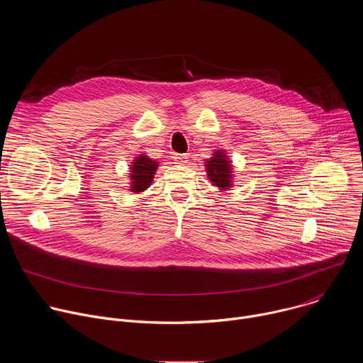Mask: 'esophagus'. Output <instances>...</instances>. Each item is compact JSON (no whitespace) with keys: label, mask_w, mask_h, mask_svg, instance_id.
<instances>
[{"label":"esophagus","mask_w":363,"mask_h":363,"mask_svg":"<svg viewBox=\"0 0 363 363\" xmlns=\"http://www.w3.org/2000/svg\"><path fill=\"white\" fill-rule=\"evenodd\" d=\"M174 160L178 162V164H186L188 162V155H185V153H177L175 157H174Z\"/></svg>","instance_id":"esophagus-1"}]
</instances>
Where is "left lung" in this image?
<instances>
[{
	"instance_id": "left-lung-1",
	"label": "left lung",
	"mask_w": 363,
	"mask_h": 363,
	"mask_svg": "<svg viewBox=\"0 0 363 363\" xmlns=\"http://www.w3.org/2000/svg\"><path fill=\"white\" fill-rule=\"evenodd\" d=\"M205 171L214 186L227 191L233 186V165L224 149L216 150L210 160L205 161Z\"/></svg>"
}]
</instances>
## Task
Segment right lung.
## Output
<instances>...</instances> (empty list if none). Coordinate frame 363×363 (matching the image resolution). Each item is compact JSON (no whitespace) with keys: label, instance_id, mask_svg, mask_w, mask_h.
<instances>
[{"label":"right lung","instance_id":"add662e5","mask_svg":"<svg viewBox=\"0 0 363 363\" xmlns=\"http://www.w3.org/2000/svg\"><path fill=\"white\" fill-rule=\"evenodd\" d=\"M158 169V162L150 160L146 155H139L130 165V191L135 194L147 189L153 181V175Z\"/></svg>","mask_w":363,"mask_h":363}]
</instances>
